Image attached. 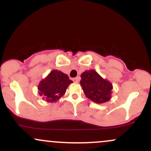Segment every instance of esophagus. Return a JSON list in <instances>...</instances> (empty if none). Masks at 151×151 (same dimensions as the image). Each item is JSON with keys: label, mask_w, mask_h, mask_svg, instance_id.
<instances>
[{"label": "esophagus", "mask_w": 151, "mask_h": 151, "mask_svg": "<svg viewBox=\"0 0 151 151\" xmlns=\"http://www.w3.org/2000/svg\"><path fill=\"white\" fill-rule=\"evenodd\" d=\"M79 79H80V78L79 77H75L73 79V81H74V82H78V81H79Z\"/></svg>", "instance_id": "1"}]
</instances>
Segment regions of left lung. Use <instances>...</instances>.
<instances>
[{
    "mask_svg": "<svg viewBox=\"0 0 151 151\" xmlns=\"http://www.w3.org/2000/svg\"><path fill=\"white\" fill-rule=\"evenodd\" d=\"M80 84L86 96L96 104H102L111 99L113 89L110 81L103 79L96 71H85L81 74Z\"/></svg>",
    "mask_w": 151,
    "mask_h": 151,
    "instance_id": "8db88e82",
    "label": "left lung"
}]
</instances>
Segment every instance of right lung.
I'll list each match as a JSON object with an SVG mask.
<instances>
[{
    "mask_svg": "<svg viewBox=\"0 0 151 151\" xmlns=\"http://www.w3.org/2000/svg\"><path fill=\"white\" fill-rule=\"evenodd\" d=\"M72 82L67 74L61 71L52 70L40 82L37 88L39 94L42 96V99L53 103L65 94L68 86Z\"/></svg>",
    "mask_w": 151,
    "mask_h": 151,
    "instance_id": "1",
    "label": "right lung"
}]
</instances>
